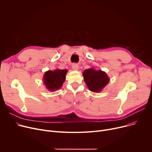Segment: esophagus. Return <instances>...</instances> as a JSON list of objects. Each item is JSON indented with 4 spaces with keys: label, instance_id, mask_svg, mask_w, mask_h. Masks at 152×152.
<instances>
[{
    "label": "esophagus",
    "instance_id": "34e87169",
    "mask_svg": "<svg viewBox=\"0 0 152 152\" xmlns=\"http://www.w3.org/2000/svg\"><path fill=\"white\" fill-rule=\"evenodd\" d=\"M72 68H73V70H78L79 69V66H78V65L77 64H76V63H74L72 65Z\"/></svg>",
    "mask_w": 152,
    "mask_h": 152
}]
</instances>
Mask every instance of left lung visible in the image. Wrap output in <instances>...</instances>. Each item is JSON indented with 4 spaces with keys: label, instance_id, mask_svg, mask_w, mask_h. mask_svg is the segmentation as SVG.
I'll use <instances>...</instances> for the list:
<instances>
[{
    "label": "left lung",
    "instance_id": "8db88e82",
    "mask_svg": "<svg viewBox=\"0 0 152 152\" xmlns=\"http://www.w3.org/2000/svg\"><path fill=\"white\" fill-rule=\"evenodd\" d=\"M84 80L89 89L93 92H100L108 84L110 78L105 71L91 68L83 73Z\"/></svg>",
    "mask_w": 152,
    "mask_h": 152
}]
</instances>
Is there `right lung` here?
Masks as SVG:
<instances>
[{"label": "right lung", "mask_w": 152, "mask_h": 152, "mask_svg": "<svg viewBox=\"0 0 152 152\" xmlns=\"http://www.w3.org/2000/svg\"><path fill=\"white\" fill-rule=\"evenodd\" d=\"M67 69H57L53 71H46L43 76V82L47 90L55 92L62 86L66 79Z\"/></svg>", "instance_id": "1"}]
</instances>
